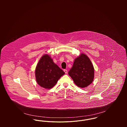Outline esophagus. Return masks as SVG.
I'll list each match as a JSON object with an SVG mask.
<instances>
[{"instance_id": "obj_1", "label": "esophagus", "mask_w": 127, "mask_h": 127, "mask_svg": "<svg viewBox=\"0 0 127 127\" xmlns=\"http://www.w3.org/2000/svg\"><path fill=\"white\" fill-rule=\"evenodd\" d=\"M64 71L65 73V74L67 73V70L66 69H64Z\"/></svg>"}]
</instances>
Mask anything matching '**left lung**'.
<instances>
[{
	"instance_id": "8db88e82",
	"label": "left lung",
	"mask_w": 127,
	"mask_h": 127,
	"mask_svg": "<svg viewBox=\"0 0 127 127\" xmlns=\"http://www.w3.org/2000/svg\"><path fill=\"white\" fill-rule=\"evenodd\" d=\"M68 73L75 84L84 88L93 82L94 69L90 59L82 53L75 60L72 67Z\"/></svg>"
}]
</instances>
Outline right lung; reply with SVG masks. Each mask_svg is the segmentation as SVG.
<instances>
[{"label": "right lung", "instance_id": "obj_1", "mask_svg": "<svg viewBox=\"0 0 127 127\" xmlns=\"http://www.w3.org/2000/svg\"><path fill=\"white\" fill-rule=\"evenodd\" d=\"M65 72L55 64L48 55H43L38 61L35 70L36 82L46 89L53 87Z\"/></svg>", "mask_w": 127, "mask_h": 127}]
</instances>
